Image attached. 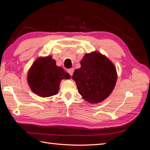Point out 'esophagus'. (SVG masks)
Returning <instances> with one entry per match:
<instances>
[{
	"label": "esophagus",
	"instance_id": "1",
	"mask_svg": "<svg viewBox=\"0 0 150 150\" xmlns=\"http://www.w3.org/2000/svg\"><path fill=\"white\" fill-rule=\"evenodd\" d=\"M73 72H74V69L73 68H70L69 69H67V73H69L70 76H72L73 74Z\"/></svg>",
	"mask_w": 150,
	"mask_h": 150
}]
</instances>
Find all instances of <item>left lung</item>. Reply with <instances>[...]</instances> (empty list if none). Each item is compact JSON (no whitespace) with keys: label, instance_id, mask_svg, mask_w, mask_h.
I'll list each match as a JSON object with an SVG mask.
<instances>
[{"label":"left lung","instance_id":"left-lung-1","mask_svg":"<svg viewBox=\"0 0 150 150\" xmlns=\"http://www.w3.org/2000/svg\"><path fill=\"white\" fill-rule=\"evenodd\" d=\"M81 65L72 76L79 93L90 103L105 100L112 92L117 81L116 69L113 63L96 51L85 54Z\"/></svg>","mask_w":150,"mask_h":150}]
</instances>
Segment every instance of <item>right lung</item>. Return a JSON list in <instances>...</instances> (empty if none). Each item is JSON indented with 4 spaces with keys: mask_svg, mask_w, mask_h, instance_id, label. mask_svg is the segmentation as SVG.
I'll return each mask as SVG.
<instances>
[{
    "mask_svg": "<svg viewBox=\"0 0 150 150\" xmlns=\"http://www.w3.org/2000/svg\"><path fill=\"white\" fill-rule=\"evenodd\" d=\"M70 75L61 67L56 65L51 56L38 58L29 69L27 81L32 91L38 96L47 98L57 94L62 79Z\"/></svg>",
    "mask_w": 150,
    "mask_h": 150,
    "instance_id": "obj_1",
    "label": "right lung"
}]
</instances>
